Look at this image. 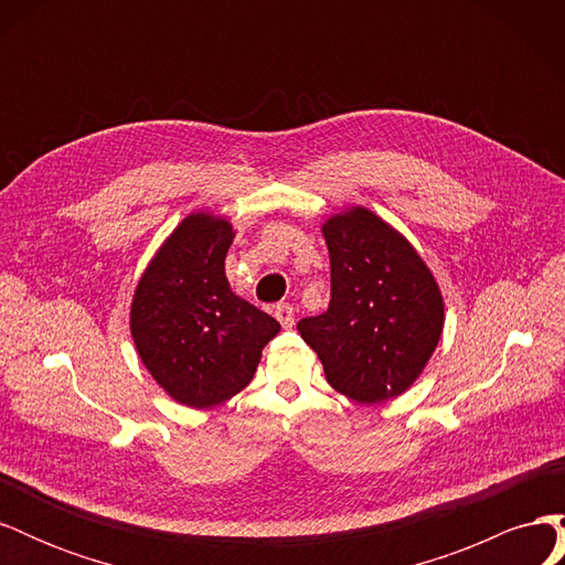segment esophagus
I'll list each match as a JSON object with an SVG mask.
<instances>
[{"label":"esophagus","mask_w":565,"mask_h":565,"mask_svg":"<svg viewBox=\"0 0 565 565\" xmlns=\"http://www.w3.org/2000/svg\"><path fill=\"white\" fill-rule=\"evenodd\" d=\"M276 318L280 320V324L285 330H289L295 324V309L289 303H278L276 306Z\"/></svg>","instance_id":"obj_1"}]
</instances>
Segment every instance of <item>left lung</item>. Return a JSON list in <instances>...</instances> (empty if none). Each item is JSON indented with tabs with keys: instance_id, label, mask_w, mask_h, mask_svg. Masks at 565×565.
I'll return each instance as SVG.
<instances>
[{
	"instance_id": "1",
	"label": "left lung",
	"mask_w": 565,
	"mask_h": 565,
	"mask_svg": "<svg viewBox=\"0 0 565 565\" xmlns=\"http://www.w3.org/2000/svg\"><path fill=\"white\" fill-rule=\"evenodd\" d=\"M322 235L332 299L297 330L347 398L367 405L396 398L438 347L446 322L440 287L407 237L365 207L332 214Z\"/></svg>"
}]
</instances>
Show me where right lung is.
Here are the masks:
<instances>
[{
	"mask_svg": "<svg viewBox=\"0 0 565 565\" xmlns=\"http://www.w3.org/2000/svg\"><path fill=\"white\" fill-rule=\"evenodd\" d=\"M231 221L188 214L152 256L131 299L129 328L146 370L185 407L233 398L254 377L280 322L237 297L226 278Z\"/></svg>",
	"mask_w": 565,
	"mask_h": 565,
	"instance_id": "right-lung-1",
	"label": "right lung"
}]
</instances>
